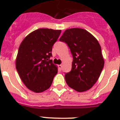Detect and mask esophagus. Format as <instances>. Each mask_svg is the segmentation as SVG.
<instances>
[{"instance_id":"obj_1","label":"esophagus","mask_w":120,"mask_h":120,"mask_svg":"<svg viewBox=\"0 0 120 120\" xmlns=\"http://www.w3.org/2000/svg\"><path fill=\"white\" fill-rule=\"evenodd\" d=\"M62 67V65H59V70H61Z\"/></svg>"}]
</instances>
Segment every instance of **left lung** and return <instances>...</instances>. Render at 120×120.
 I'll use <instances>...</instances> for the list:
<instances>
[{
    "label": "left lung",
    "instance_id": "obj_1",
    "mask_svg": "<svg viewBox=\"0 0 120 120\" xmlns=\"http://www.w3.org/2000/svg\"><path fill=\"white\" fill-rule=\"evenodd\" d=\"M59 40L67 44L73 58L71 70L65 75L67 85L78 92L91 88L105 63L97 40L85 29L71 28L65 30Z\"/></svg>",
    "mask_w": 120,
    "mask_h": 120
}]
</instances>
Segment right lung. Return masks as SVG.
I'll list each match as a JSON object with an SVG mask.
<instances>
[{
  "instance_id": "obj_1",
  "label": "right lung",
  "mask_w": 120,
  "mask_h": 120,
  "mask_svg": "<svg viewBox=\"0 0 120 120\" xmlns=\"http://www.w3.org/2000/svg\"><path fill=\"white\" fill-rule=\"evenodd\" d=\"M61 30L40 28L32 32L19 46L15 66L26 87L34 93H41L50 87L58 67L50 58L54 43Z\"/></svg>"
}]
</instances>
